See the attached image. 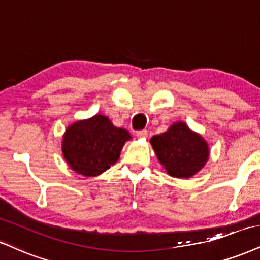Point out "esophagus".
I'll use <instances>...</instances> for the list:
<instances>
[{"instance_id": "esophagus-1", "label": "esophagus", "mask_w": 260, "mask_h": 260, "mask_svg": "<svg viewBox=\"0 0 260 260\" xmlns=\"http://www.w3.org/2000/svg\"><path fill=\"white\" fill-rule=\"evenodd\" d=\"M136 136L139 137V139H143V140H145L146 137L148 136V131H147V130H140V131H137Z\"/></svg>"}]
</instances>
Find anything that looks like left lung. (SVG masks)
Returning <instances> with one entry per match:
<instances>
[{
  "instance_id": "1",
  "label": "left lung",
  "mask_w": 260,
  "mask_h": 260,
  "mask_svg": "<svg viewBox=\"0 0 260 260\" xmlns=\"http://www.w3.org/2000/svg\"><path fill=\"white\" fill-rule=\"evenodd\" d=\"M150 143L168 174L177 178L191 177L208 159L207 143L181 121L153 136Z\"/></svg>"
}]
</instances>
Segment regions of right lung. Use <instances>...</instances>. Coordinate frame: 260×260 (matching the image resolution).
Returning <instances> with one entry per match:
<instances>
[{"label":"right lung","instance_id":"add662e5","mask_svg":"<svg viewBox=\"0 0 260 260\" xmlns=\"http://www.w3.org/2000/svg\"><path fill=\"white\" fill-rule=\"evenodd\" d=\"M130 134L115 127L105 115L98 114L88 120L72 124L62 139V153L77 174L98 176L110 169L119 158Z\"/></svg>","mask_w":260,"mask_h":260}]
</instances>
